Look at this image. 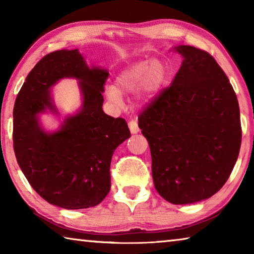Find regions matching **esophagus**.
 <instances>
[{
    "mask_svg": "<svg viewBox=\"0 0 254 254\" xmlns=\"http://www.w3.org/2000/svg\"><path fill=\"white\" fill-rule=\"evenodd\" d=\"M128 127H130V131L132 134H136L139 132V127H137L136 121H130L128 122Z\"/></svg>",
    "mask_w": 254,
    "mask_h": 254,
    "instance_id": "esophagus-1",
    "label": "esophagus"
}]
</instances>
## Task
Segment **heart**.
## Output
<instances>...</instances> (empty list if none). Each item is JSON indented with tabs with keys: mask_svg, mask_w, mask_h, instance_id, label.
<instances>
[{
	"mask_svg": "<svg viewBox=\"0 0 254 254\" xmlns=\"http://www.w3.org/2000/svg\"><path fill=\"white\" fill-rule=\"evenodd\" d=\"M166 79V68L156 59H142L124 68L115 77V86L105 87L107 101L114 105L122 104L121 93L136 92L140 102H148L156 96Z\"/></svg>",
	"mask_w": 254,
	"mask_h": 254,
	"instance_id": "heart-1",
	"label": "heart"
}]
</instances>
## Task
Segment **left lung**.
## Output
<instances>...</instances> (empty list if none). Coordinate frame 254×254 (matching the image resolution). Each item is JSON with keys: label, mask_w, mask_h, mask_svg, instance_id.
<instances>
[{"label": "left lung", "mask_w": 254, "mask_h": 254, "mask_svg": "<svg viewBox=\"0 0 254 254\" xmlns=\"http://www.w3.org/2000/svg\"><path fill=\"white\" fill-rule=\"evenodd\" d=\"M183 57L177 75L139 117L148 140L152 178L167 201L186 205L209 198L229 179L242 131L234 89L204 50L174 47Z\"/></svg>", "instance_id": "left-lung-1"}]
</instances>
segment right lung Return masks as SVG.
<instances>
[{
  "instance_id": "1",
  "label": "right lung",
  "mask_w": 254,
  "mask_h": 254,
  "mask_svg": "<svg viewBox=\"0 0 254 254\" xmlns=\"http://www.w3.org/2000/svg\"><path fill=\"white\" fill-rule=\"evenodd\" d=\"M109 71L89 66L78 49L45 56L29 72L13 109V147L29 184L51 205L66 209L96 206L111 188L112 156L131 136L126 120L103 112ZM79 80L82 105L47 131L40 117L60 116L51 89L59 80Z\"/></svg>"
}]
</instances>
